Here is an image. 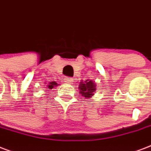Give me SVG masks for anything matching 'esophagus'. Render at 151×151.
<instances>
[{"label": "esophagus", "instance_id": "34e87169", "mask_svg": "<svg viewBox=\"0 0 151 151\" xmlns=\"http://www.w3.org/2000/svg\"><path fill=\"white\" fill-rule=\"evenodd\" d=\"M72 78H65V83H72Z\"/></svg>", "mask_w": 151, "mask_h": 151}]
</instances>
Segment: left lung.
<instances>
[{
    "label": "left lung",
    "instance_id": "obj_1",
    "mask_svg": "<svg viewBox=\"0 0 151 151\" xmlns=\"http://www.w3.org/2000/svg\"><path fill=\"white\" fill-rule=\"evenodd\" d=\"M79 88L80 89V94L82 96L85 98H90L93 95V92L96 90L95 84L93 83L92 80H86V81L80 83L79 85Z\"/></svg>",
    "mask_w": 151,
    "mask_h": 151
}]
</instances>
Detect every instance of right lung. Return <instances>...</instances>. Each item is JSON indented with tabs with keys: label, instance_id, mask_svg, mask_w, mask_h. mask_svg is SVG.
Instances as JSON below:
<instances>
[{
	"label": "right lung",
	"instance_id": "add662e5",
	"mask_svg": "<svg viewBox=\"0 0 151 151\" xmlns=\"http://www.w3.org/2000/svg\"><path fill=\"white\" fill-rule=\"evenodd\" d=\"M46 86H47V87L49 89H52V87H54V86H57V83H56V82H50V83L47 84Z\"/></svg>",
	"mask_w": 151,
	"mask_h": 151
}]
</instances>
